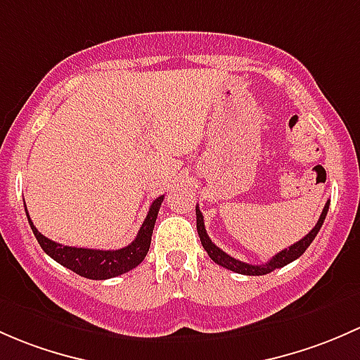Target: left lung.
I'll return each mask as SVG.
<instances>
[{
    "mask_svg": "<svg viewBox=\"0 0 360 360\" xmlns=\"http://www.w3.org/2000/svg\"><path fill=\"white\" fill-rule=\"evenodd\" d=\"M328 210H329V201L326 202V206H324V210H322L321 217H319L316 227H314L309 234L303 237V239H300L298 243L292 244V246L279 251L276 257H272L269 262L263 263V265H251V263L236 260V258H232L231 255H227L225 251H221L220 248L214 246V244L211 243L210 236H207V232L205 229V218H202V213L199 211V206H195V220H198V234H199V239H201L202 248H205L206 253L210 255V258L214 263H218V265L225 266V269L232 270V272H236V274H243V276H265V274H270L272 270L288 265V263H291L292 260H296V258H300L303 253H305L307 248L310 246V243L316 239L319 231H321L322 224H324V220H326V214H328Z\"/></svg>",
    "mask_w": 360,
    "mask_h": 360,
    "instance_id": "left-lung-1",
    "label": "left lung"
}]
</instances>
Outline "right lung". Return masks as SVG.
<instances>
[{"mask_svg":"<svg viewBox=\"0 0 360 360\" xmlns=\"http://www.w3.org/2000/svg\"><path fill=\"white\" fill-rule=\"evenodd\" d=\"M162 199H165V195L154 199L135 240L129 243L128 246L121 248V250H88V248H74L58 244L55 240L44 237L34 227V224L29 218L27 207H25V213H27L29 225H31L39 246L43 248V251L48 257H51L55 262L60 263V265L68 266L69 270L76 272L77 276L94 281H103L121 276V274L135 269L136 265H140L143 262V258H146L147 251L150 248V237H153L155 218H158Z\"/></svg>","mask_w":360,"mask_h":360,"instance_id":"add662e5","label":"right lung"}]
</instances>
